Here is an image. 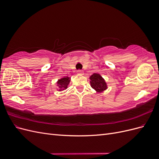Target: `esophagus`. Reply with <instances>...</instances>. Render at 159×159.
Here are the masks:
<instances>
[{
    "instance_id": "34e87169",
    "label": "esophagus",
    "mask_w": 159,
    "mask_h": 159,
    "mask_svg": "<svg viewBox=\"0 0 159 159\" xmlns=\"http://www.w3.org/2000/svg\"><path fill=\"white\" fill-rule=\"evenodd\" d=\"M77 74H78V75H84V72L82 70H78L77 71Z\"/></svg>"
}]
</instances>
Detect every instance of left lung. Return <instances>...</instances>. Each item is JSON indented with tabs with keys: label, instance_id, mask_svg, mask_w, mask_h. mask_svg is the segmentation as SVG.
Instances as JSON below:
<instances>
[{
	"label": "left lung",
	"instance_id": "obj_1",
	"mask_svg": "<svg viewBox=\"0 0 159 159\" xmlns=\"http://www.w3.org/2000/svg\"><path fill=\"white\" fill-rule=\"evenodd\" d=\"M89 80L91 87L98 93L102 92L108 88L106 81L99 74H93L89 77Z\"/></svg>",
	"mask_w": 159,
	"mask_h": 159
}]
</instances>
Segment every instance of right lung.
<instances>
[{
  "label": "right lung",
  "instance_id": "1",
  "mask_svg": "<svg viewBox=\"0 0 159 159\" xmlns=\"http://www.w3.org/2000/svg\"><path fill=\"white\" fill-rule=\"evenodd\" d=\"M70 80H71L70 77L66 76L57 80V81L56 82L57 86V90L58 91H62L64 90H66L67 88H68V86L70 84Z\"/></svg>",
  "mask_w": 159,
  "mask_h": 159
}]
</instances>
